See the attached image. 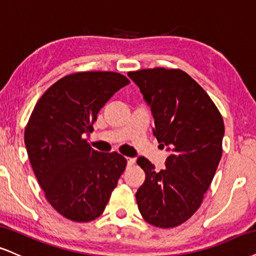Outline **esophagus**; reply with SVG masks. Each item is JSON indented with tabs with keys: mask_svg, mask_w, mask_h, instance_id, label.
I'll return each mask as SVG.
<instances>
[{
	"mask_svg": "<svg viewBox=\"0 0 256 256\" xmlns=\"http://www.w3.org/2000/svg\"><path fill=\"white\" fill-rule=\"evenodd\" d=\"M134 163H136V160L134 158H128V166H134Z\"/></svg>",
	"mask_w": 256,
	"mask_h": 256,
	"instance_id": "34e87169",
	"label": "esophagus"
}]
</instances>
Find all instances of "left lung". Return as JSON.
<instances>
[{
  "instance_id": "1",
  "label": "left lung",
  "mask_w": 256,
  "mask_h": 256,
  "mask_svg": "<svg viewBox=\"0 0 256 256\" xmlns=\"http://www.w3.org/2000/svg\"><path fill=\"white\" fill-rule=\"evenodd\" d=\"M152 107L156 140L170 155L155 170L137 160L146 173L136 193L143 220L161 229L188 220L202 205L220 161L224 122L208 94L180 69L152 68L128 74Z\"/></svg>"
}]
</instances>
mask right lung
I'll return each mask as SVG.
<instances>
[{
  "mask_svg": "<svg viewBox=\"0 0 256 256\" xmlns=\"http://www.w3.org/2000/svg\"><path fill=\"white\" fill-rule=\"evenodd\" d=\"M130 80L113 72H82L58 80L40 96L24 128V144L46 200L78 223L102 214L126 167L116 152H98L86 138L98 113Z\"/></svg>",
  "mask_w": 256,
  "mask_h": 256,
  "instance_id": "1",
  "label": "right lung"
}]
</instances>
